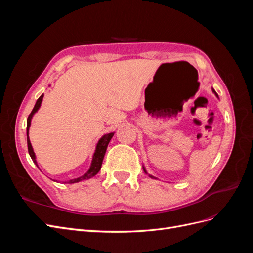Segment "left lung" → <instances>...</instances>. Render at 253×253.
Instances as JSON below:
<instances>
[{
	"mask_svg": "<svg viewBox=\"0 0 253 253\" xmlns=\"http://www.w3.org/2000/svg\"><path fill=\"white\" fill-rule=\"evenodd\" d=\"M213 91H214V93H215V90H213ZM215 95H216V93H215ZM144 172H145V171H144ZM151 177H152V176H151Z\"/></svg>",
	"mask_w": 253,
	"mask_h": 253,
	"instance_id": "8db88e82",
	"label": "left lung"
}]
</instances>
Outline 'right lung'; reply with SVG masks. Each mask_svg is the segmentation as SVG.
I'll use <instances>...</instances> for the list:
<instances>
[{
	"mask_svg": "<svg viewBox=\"0 0 253 253\" xmlns=\"http://www.w3.org/2000/svg\"><path fill=\"white\" fill-rule=\"evenodd\" d=\"M42 99H43V95H41L39 97V99H38L36 104H35V108L33 109L32 113L29 114V116L27 118V147H28V153L30 157H32L33 162L37 165V162H36V155H35V152L33 150V147H32V143H30V140H29V137H28V129H29V126H30V121H32V118H33V115L39 110L40 105H41V102H42ZM114 136V133H110V134H106L104 135L102 138L98 141L97 143V147H96V151L94 153V157H93V162H91V165H90V168L89 170L84 174L82 176H80V177L78 178H74V179H71L68 180V183H75V182H79L81 180H84V179H88V178H91L93 176H95L99 171H100L101 169V165H102V162H103V157H104V154H105V151H106V148H108L109 145V142L110 140L112 139V137Z\"/></svg>",
	"mask_w": 253,
	"mask_h": 253,
	"instance_id": "add662e5",
	"label": "right lung"
}]
</instances>
